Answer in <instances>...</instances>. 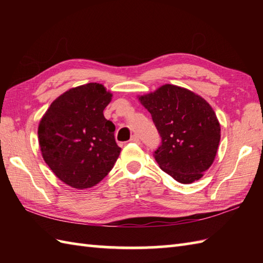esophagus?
Segmentation results:
<instances>
[{"label": "esophagus", "instance_id": "34e87169", "mask_svg": "<svg viewBox=\"0 0 263 263\" xmlns=\"http://www.w3.org/2000/svg\"><path fill=\"white\" fill-rule=\"evenodd\" d=\"M130 141L135 142V143H139V142H140V139H139L138 136H132L131 139H130Z\"/></svg>", "mask_w": 263, "mask_h": 263}]
</instances>
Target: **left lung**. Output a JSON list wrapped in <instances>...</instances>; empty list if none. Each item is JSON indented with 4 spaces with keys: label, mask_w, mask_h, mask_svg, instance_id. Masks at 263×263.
Returning a JSON list of instances; mask_svg holds the SVG:
<instances>
[{
    "label": "left lung",
    "mask_w": 263,
    "mask_h": 263,
    "mask_svg": "<svg viewBox=\"0 0 263 263\" xmlns=\"http://www.w3.org/2000/svg\"><path fill=\"white\" fill-rule=\"evenodd\" d=\"M138 98L161 137L155 152L160 168L182 184L200 180L214 163L220 141L219 121L209 103L168 83Z\"/></svg>",
    "instance_id": "8db88e82"
}]
</instances>
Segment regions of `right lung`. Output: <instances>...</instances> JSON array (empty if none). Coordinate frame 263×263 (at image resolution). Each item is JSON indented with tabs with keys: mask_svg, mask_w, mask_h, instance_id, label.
<instances>
[{
	"mask_svg": "<svg viewBox=\"0 0 263 263\" xmlns=\"http://www.w3.org/2000/svg\"><path fill=\"white\" fill-rule=\"evenodd\" d=\"M111 97L97 82L71 88L54 100L39 122L43 158L66 185L95 186L119 158L115 125L103 113Z\"/></svg>",
	"mask_w": 263,
	"mask_h": 263,
	"instance_id": "1",
	"label": "right lung"
}]
</instances>
